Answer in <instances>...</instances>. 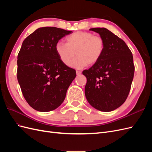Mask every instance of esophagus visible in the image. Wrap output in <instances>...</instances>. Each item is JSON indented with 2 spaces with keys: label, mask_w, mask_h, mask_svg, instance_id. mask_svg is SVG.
I'll return each instance as SVG.
<instances>
[{
  "label": "esophagus",
  "mask_w": 152,
  "mask_h": 152,
  "mask_svg": "<svg viewBox=\"0 0 152 152\" xmlns=\"http://www.w3.org/2000/svg\"><path fill=\"white\" fill-rule=\"evenodd\" d=\"M76 73H77V75H80L82 73V72L80 71H76Z\"/></svg>",
  "instance_id": "esophagus-1"
}]
</instances>
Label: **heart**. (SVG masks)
I'll return each instance as SVG.
<instances>
[{
  "mask_svg": "<svg viewBox=\"0 0 152 152\" xmlns=\"http://www.w3.org/2000/svg\"><path fill=\"white\" fill-rule=\"evenodd\" d=\"M66 44L58 42L55 45V51L61 62L68 66L76 54L70 66L82 69L88 65H93L102 58L104 49V41L99 35L88 31H76L68 35Z\"/></svg>",
  "mask_w": 152,
  "mask_h": 152,
  "instance_id": "1",
  "label": "heart"
}]
</instances>
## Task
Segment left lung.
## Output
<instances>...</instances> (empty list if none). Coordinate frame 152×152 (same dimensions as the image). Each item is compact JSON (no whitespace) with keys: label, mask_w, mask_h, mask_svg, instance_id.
<instances>
[{"label":"left lung","mask_w":152,"mask_h":152,"mask_svg":"<svg viewBox=\"0 0 152 152\" xmlns=\"http://www.w3.org/2000/svg\"><path fill=\"white\" fill-rule=\"evenodd\" d=\"M89 30L103 39L104 49L99 60L82 72L87 78L85 95L94 108L111 112L121 107L129 93L134 73L133 56L125 42L108 29Z\"/></svg>","instance_id":"obj_1"}]
</instances>
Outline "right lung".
<instances>
[{
    "mask_svg": "<svg viewBox=\"0 0 152 152\" xmlns=\"http://www.w3.org/2000/svg\"><path fill=\"white\" fill-rule=\"evenodd\" d=\"M56 27H42L23 42L18 55L17 79L26 102L39 112L57 108L76 77L74 69L61 62L55 45L72 33Z\"/></svg>",
    "mask_w": 152,
    "mask_h": 152,
    "instance_id": "1",
    "label": "right lung"
}]
</instances>
